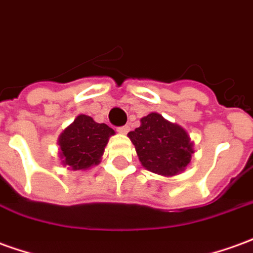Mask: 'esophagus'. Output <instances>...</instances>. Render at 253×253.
<instances>
[{
    "mask_svg": "<svg viewBox=\"0 0 253 253\" xmlns=\"http://www.w3.org/2000/svg\"><path fill=\"white\" fill-rule=\"evenodd\" d=\"M128 130H130V127L128 126H121L116 128V131L121 132V134H127V132H128Z\"/></svg>",
    "mask_w": 253,
    "mask_h": 253,
    "instance_id": "esophagus-1",
    "label": "esophagus"
}]
</instances>
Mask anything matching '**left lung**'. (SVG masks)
Here are the masks:
<instances>
[{"instance_id": "left-lung-1", "label": "left lung", "mask_w": 253, "mask_h": 253, "mask_svg": "<svg viewBox=\"0 0 253 253\" xmlns=\"http://www.w3.org/2000/svg\"><path fill=\"white\" fill-rule=\"evenodd\" d=\"M141 164L160 175H175L190 163L193 144L181 126L169 123L162 115L149 114L141 126L128 132Z\"/></svg>"}]
</instances>
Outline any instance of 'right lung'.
<instances>
[{
  "label": "right lung",
  "instance_id": "add662e5",
  "mask_svg": "<svg viewBox=\"0 0 253 253\" xmlns=\"http://www.w3.org/2000/svg\"><path fill=\"white\" fill-rule=\"evenodd\" d=\"M115 131L105 123H97L90 116L79 115L60 135V156L63 164L72 169H89L100 162L107 142Z\"/></svg>",
  "mask_w": 253,
  "mask_h": 253
}]
</instances>
